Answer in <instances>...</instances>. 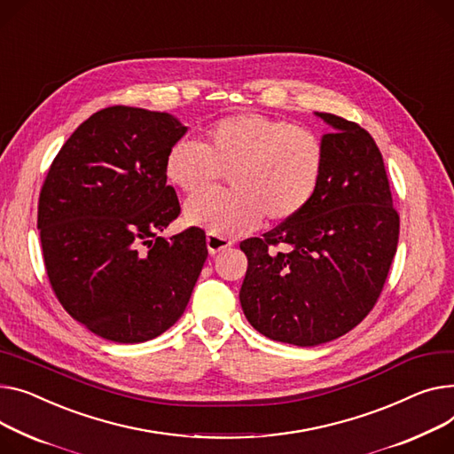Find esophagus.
I'll use <instances>...</instances> for the list:
<instances>
[{"mask_svg": "<svg viewBox=\"0 0 454 454\" xmlns=\"http://www.w3.org/2000/svg\"><path fill=\"white\" fill-rule=\"evenodd\" d=\"M206 245H207V252H209L211 255H215L217 252L230 248V247L233 245V240H230V239L223 237V235H217V233H211V231H209V233L206 235Z\"/></svg>", "mask_w": 454, "mask_h": 454, "instance_id": "obj_1", "label": "esophagus"}]
</instances>
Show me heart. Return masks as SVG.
<instances>
[{"instance_id": "heart-1", "label": "heart", "mask_w": 454, "mask_h": 454, "mask_svg": "<svg viewBox=\"0 0 454 454\" xmlns=\"http://www.w3.org/2000/svg\"><path fill=\"white\" fill-rule=\"evenodd\" d=\"M325 171L321 138L307 128L257 113L211 124L200 144L180 140L164 160L168 183L186 195L228 175L233 190L188 200L184 219L217 235H243L266 217L286 223L310 206Z\"/></svg>"}]
</instances>
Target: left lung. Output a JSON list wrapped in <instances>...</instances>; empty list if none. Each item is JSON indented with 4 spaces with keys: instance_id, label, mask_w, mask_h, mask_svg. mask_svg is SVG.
Instances as JSON below:
<instances>
[{
    "instance_id": "left-lung-1",
    "label": "left lung",
    "mask_w": 454,
    "mask_h": 454,
    "mask_svg": "<svg viewBox=\"0 0 454 454\" xmlns=\"http://www.w3.org/2000/svg\"><path fill=\"white\" fill-rule=\"evenodd\" d=\"M316 114L332 133L321 138L325 171L314 200L262 239L240 243L248 257L239 292L247 319L262 336L297 347L336 340L367 317L400 235L374 138L341 116Z\"/></svg>"
}]
</instances>
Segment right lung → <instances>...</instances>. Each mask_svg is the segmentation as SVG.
Wrapping results in <instances>:
<instances>
[{
    "instance_id": "right-lung-1",
    "label": "right lung",
    "mask_w": 454,
    "mask_h": 454,
    "mask_svg": "<svg viewBox=\"0 0 454 454\" xmlns=\"http://www.w3.org/2000/svg\"><path fill=\"white\" fill-rule=\"evenodd\" d=\"M188 131L168 113L113 106L67 138L38 202L47 278L62 307L114 343L153 340L184 314L206 235L159 237L180 214L168 151Z\"/></svg>"
}]
</instances>
